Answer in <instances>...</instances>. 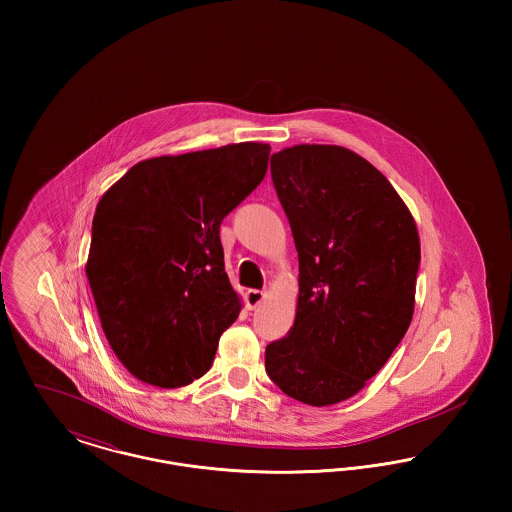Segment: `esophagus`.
I'll return each instance as SVG.
<instances>
[{
  "label": "esophagus",
  "mask_w": 512,
  "mask_h": 512,
  "mask_svg": "<svg viewBox=\"0 0 512 512\" xmlns=\"http://www.w3.org/2000/svg\"><path fill=\"white\" fill-rule=\"evenodd\" d=\"M263 299H265V292H261V290H247L245 293V301H247L249 309H257L263 303Z\"/></svg>",
  "instance_id": "obj_1"
}]
</instances>
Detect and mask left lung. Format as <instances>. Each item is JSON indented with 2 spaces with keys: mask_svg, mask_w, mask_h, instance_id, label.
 I'll return each mask as SVG.
<instances>
[{
  "mask_svg": "<svg viewBox=\"0 0 512 512\" xmlns=\"http://www.w3.org/2000/svg\"><path fill=\"white\" fill-rule=\"evenodd\" d=\"M270 174L299 255V299L265 368L293 399L334 405L363 390L411 324L416 224L390 180L345 147L282 149Z\"/></svg>",
  "mask_w": 512,
  "mask_h": 512,
  "instance_id": "left-lung-1",
  "label": "left lung"
}]
</instances>
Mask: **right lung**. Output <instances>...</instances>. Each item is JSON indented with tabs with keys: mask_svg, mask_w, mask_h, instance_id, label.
Listing matches in <instances>:
<instances>
[{
	"mask_svg": "<svg viewBox=\"0 0 512 512\" xmlns=\"http://www.w3.org/2000/svg\"><path fill=\"white\" fill-rule=\"evenodd\" d=\"M270 146L232 144L134 165L99 199L86 274L103 332L142 382L201 378L242 303L220 222L265 178Z\"/></svg>",
	"mask_w": 512,
	"mask_h": 512,
	"instance_id": "right-lung-1",
	"label": "right lung"
}]
</instances>
